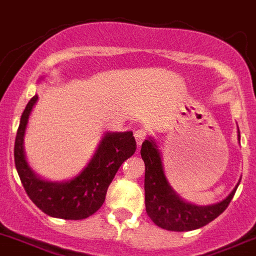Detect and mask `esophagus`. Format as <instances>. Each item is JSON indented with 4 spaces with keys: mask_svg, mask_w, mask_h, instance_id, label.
I'll return each instance as SVG.
<instances>
[{
    "mask_svg": "<svg viewBox=\"0 0 256 256\" xmlns=\"http://www.w3.org/2000/svg\"><path fill=\"white\" fill-rule=\"evenodd\" d=\"M146 130H145L144 128H138L136 131H135V134H134V136H135V140H136V144L138 145H142V142H144L145 139H146Z\"/></svg>",
    "mask_w": 256,
    "mask_h": 256,
    "instance_id": "1",
    "label": "esophagus"
}]
</instances>
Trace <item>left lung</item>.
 Masks as SVG:
<instances>
[{"label":"left lung","instance_id":"8db88e82","mask_svg":"<svg viewBox=\"0 0 256 256\" xmlns=\"http://www.w3.org/2000/svg\"><path fill=\"white\" fill-rule=\"evenodd\" d=\"M237 132L240 142V130ZM140 154L145 163V209L149 218L163 230L184 232L204 227L226 210L240 185L238 180L234 190L220 202L196 206L182 199L170 185L164 174L162 154L153 136H148L142 142Z\"/></svg>","mask_w":256,"mask_h":256}]
</instances>
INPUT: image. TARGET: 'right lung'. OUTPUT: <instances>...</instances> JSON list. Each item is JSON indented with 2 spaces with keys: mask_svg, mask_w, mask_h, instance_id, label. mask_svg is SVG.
I'll list each match as a JSON object with an SVG mask.
<instances>
[{
  "mask_svg": "<svg viewBox=\"0 0 256 256\" xmlns=\"http://www.w3.org/2000/svg\"><path fill=\"white\" fill-rule=\"evenodd\" d=\"M36 100V94L22 112L14 148L16 171L22 186L32 202L50 217L72 220L88 218L104 202L108 186L120 166L136 150L132 131L104 132L92 160L76 176L65 181H50L36 174L25 156V132Z\"/></svg>",
  "mask_w": 256,
  "mask_h": 256,
  "instance_id": "right-lung-1",
  "label": "right lung"
}]
</instances>
